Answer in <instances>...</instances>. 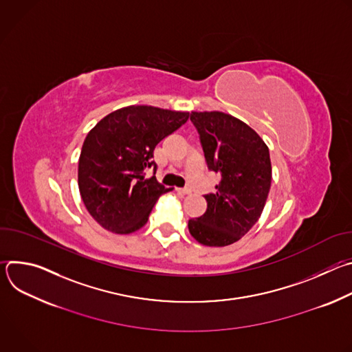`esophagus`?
<instances>
[{
	"instance_id": "1",
	"label": "esophagus",
	"mask_w": 352,
	"mask_h": 352,
	"mask_svg": "<svg viewBox=\"0 0 352 352\" xmlns=\"http://www.w3.org/2000/svg\"><path fill=\"white\" fill-rule=\"evenodd\" d=\"M179 193H182V195H189L190 193V189L189 188H178L177 189Z\"/></svg>"
}]
</instances>
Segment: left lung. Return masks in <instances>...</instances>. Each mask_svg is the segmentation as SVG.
<instances>
[{"label":"left lung","mask_w":352,"mask_h":352,"mask_svg":"<svg viewBox=\"0 0 352 352\" xmlns=\"http://www.w3.org/2000/svg\"><path fill=\"white\" fill-rule=\"evenodd\" d=\"M208 168L220 174L214 193L205 195L208 210L190 219V235L206 246L239 241L259 220L272 184L269 147L241 120L220 111L190 113Z\"/></svg>","instance_id":"1"}]
</instances>
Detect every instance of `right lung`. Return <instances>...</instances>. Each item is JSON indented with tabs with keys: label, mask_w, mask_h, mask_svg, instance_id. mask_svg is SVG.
I'll return each instance as SVG.
<instances>
[{
	"label": "right lung",
	"mask_w": 352,
	"mask_h": 352,
	"mask_svg": "<svg viewBox=\"0 0 352 352\" xmlns=\"http://www.w3.org/2000/svg\"><path fill=\"white\" fill-rule=\"evenodd\" d=\"M189 113L152 106L113 111L87 133L78 166V185L90 216L106 230L142 228L157 199L171 190L157 182L155 147L188 121ZM154 177L145 178V170Z\"/></svg>",
	"instance_id": "obj_1"
}]
</instances>
